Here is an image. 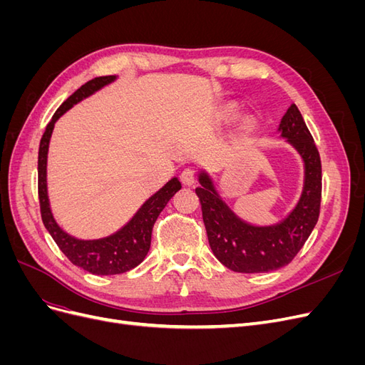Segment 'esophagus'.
I'll use <instances>...</instances> for the list:
<instances>
[{
  "instance_id": "obj_1",
  "label": "esophagus",
  "mask_w": 365,
  "mask_h": 365,
  "mask_svg": "<svg viewBox=\"0 0 365 365\" xmlns=\"http://www.w3.org/2000/svg\"><path fill=\"white\" fill-rule=\"evenodd\" d=\"M181 178V182L184 185H193L195 184V180H196V175H195V170L192 169H184L180 175Z\"/></svg>"
}]
</instances>
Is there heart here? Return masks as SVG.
I'll list each match as a JSON object with an SVG mask.
<instances>
[{"mask_svg":"<svg viewBox=\"0 0 365 365\" xmlns=\"http://www.w3.org/2000/svg\"><path fill=\"white\" fill-rule=\"evenodd\" d=\"M237 114V105H228L225 109H224V115L225 117H233Z\"/></svg>","mask_w":365,"mask_h":365,"instance_id":"b5f03b06","label":"heart"}]
</instances>
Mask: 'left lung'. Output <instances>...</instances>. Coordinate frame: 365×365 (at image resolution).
I'll use <instances>...</instances> for the list:
<instances>
[{"mask_svg":"<svg viewBox=\"0 0 365 365\" xmlns=\"http://www.w3.org/2000/svg\"><path fill=\"white\" fill-rule=\"evenodd\" d=\"M280 137L300 153L304 181L291 213L272 225H252L240 219L220 197L212 176L200 170L196 195L202 207L208 244L216 259L236 272H268L288 264L304 245L319 216L322 160L314 138L295 105L283 115Z\"/></svg>","mask_w":365,"mask_h":365,"instance_id":"8db88e82","label":"left lung"}]
</instances>
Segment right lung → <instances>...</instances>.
Instances as JSON below:
<instances>
[{"mask_svg":"<svg viewBox=\"0 0 365 365\" xmlns=\"http://www.w3.org/2000/svg\"><path fill=\"white\" fill-rule=\"evenodd\" d=\"M115 79V76L96 77V79L86 82L79 90L74 91L51 117V121L47 125L46 132L41 138L38 155V193L42 222L51 235L53 240L56 242L61 251L73 264L96 275H114L126 272L145 260L150 248L153 224H155L163 208L170 201V197L181 189V182L175 176L137 210V213L132 216L126 225L115 231L114 235L102 239H77L70 236L67 231H63L58 225L56 219L51 213L47 192V157L54 123L76 103L93 96L96 91L102 90L103 86L114 82Z\"/></svg>","mask_w":365,"mask_h":365,"instance_id":"1","label":"right lung"}]
</instances>
